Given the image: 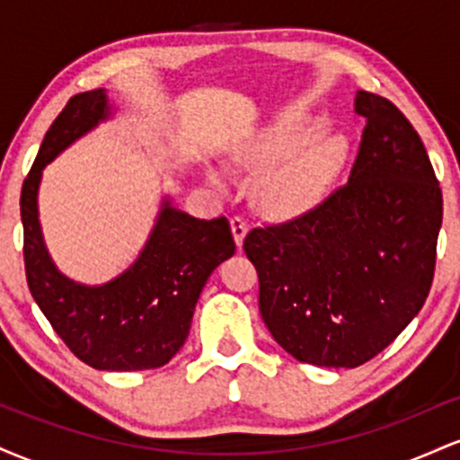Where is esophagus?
<instances>
[{
  "label": "esophagus",
  "mask_w": 460,
  "mask_h": 460,
  "mask_svg": "<svg viewBox=\"0 0 460 460\" xmlns=\"http://www.w3.org/2000/svg\"><path fill=\"white\" fill-rule=\"evenodd\" d=\"M231 231H234L235 244L242 246V242H244V235H246V231H248L246 220L242 218V216H234V218H231Z\"/></svg>",
  "instance_id": "esophagus-1"
}]
</instances>
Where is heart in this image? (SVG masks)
<instances>
[{
    "label": "heart",
    "instance_id": "1",
    "mask_svg": "<svg viewBox=\"0 0 460 460\" xmlns=\"http://www.w3.org/2000/svg\"><path fill=\"white\" fill-rule=\"evenodd\" d=\"M322 128L320 120L277 123L263 131L260 140L242 160L246 164H266L277 160L314 136ZM348 155V142L340 134H324L309 140L283 160L272 164L257 183V199L268 214L289 218L318 205L326 190L341 171ZM216 183H223L220 172H212Z\"/></svg>",
    "mask_w": 460,
    "mask_h": 460
}]
</instances>
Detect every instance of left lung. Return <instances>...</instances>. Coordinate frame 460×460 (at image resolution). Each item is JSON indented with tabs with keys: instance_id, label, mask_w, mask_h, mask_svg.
Segmentation results:
<instances>
[{
	"instance_id": "8db88e82",
	"label": "left lung",
	"mask_w": 460,
	"mask_h": 460,
	"mask_svg": "<svg viewBox=\"0 0 460 460\" xmlns=\"http://www.w3.org/2000/svg\"><path fill=\"white\" fill-rule=\"evenodd\" d=\"M366 119L348 181L298 218L257 226L244 252L274 341L303 363L357 367L385 350L430 292L441 188L413 125L358 91Z\"/></svg>"
}]
</instances>
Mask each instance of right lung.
Listing matches in <instances>:
<instances>
[{"label":"right lung","mask_w":460,"mask_h":460,"mask_svg":"<svg viewBox=\"0 0 460 460\" xmlns=\"http://www.w3.org/2000/svg\"><path fill=\"white\" fill-rule=\"evenodd\" d=\"M110 114L99 88L68 99L51 123L21 190L23 260L31 296L68 350L94 369L136 372L177 355L209 274L234 255L235 242L225 216L199 220L164 199L138 260L120 277L91 288L58 270L39 223L43 168Z\"/></svg>","instance_id":"obj_1"}]
</instances>
